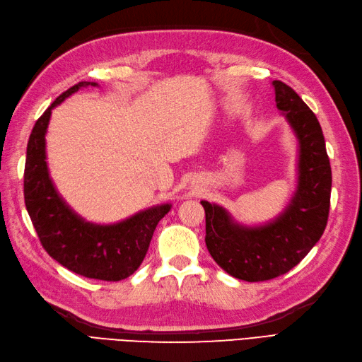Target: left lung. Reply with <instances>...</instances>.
<instances>
[{
    "label": "left lung",
    "mask_w": 362,
    "mask_h": 362,
    "mask_svg": "<svg viewBox=\"0 0 362 362\" xmlns=\"http://www.w3.org/2000/svg\"><path fill=\"white\" fill-rule=\"evenodd\" d=\"M277 108L299 139V186L286 211L267 226L243 228L224 209L202 202L206 246L232 277L264 282L294 268L322 237L330 212L332 167L316 115L291 86L274 80Z\"/></svg>",
    "instance_id": "1"
}]
</instances>
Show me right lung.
<instances>
[{"label":"right lung","instance_id":"obj_1","mask_svg":"<svg viewBox=\"0 0 362 362\" xmlns=\"http://www.w3.org/2000/svg\"><path fill=\"white\" fill-rule=\"evenodd\" d=\"M86 85L90 82H78L62 93L32 128L24 165V203L40 243L55 262L78 276L119 282L139 268L170 204L151 207L113 226H98L78 218L63 203L47 173L45 134L51 110Z\"/></svg>","mask_w":362,"mask_h":362}]
</instances>
